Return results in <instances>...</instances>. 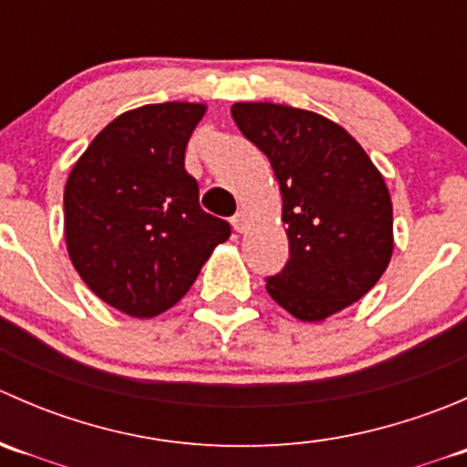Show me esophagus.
Masks as SVG:
<instances>
[{
    "instance_id": "34e87169",
    "label": "esophagus",
    "mask_w": 467,
    "mask_h": 467,
    "mask_svg": "<svg viewBox=\"0 0 467 467\" xmlns=\"http://www.w3.org/2000/svg\"><path fill=\"white\" fill-rule=\"evenodd\" d=\"M246 223H248L246 212H237V214L233 216V228L237 230V233H244V230H246Z\"/></svg>"
}]
</instances>
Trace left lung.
Listing matches in <instances>:
<instances>
[{
	"label": "left lung",
	"mask_w": 467,
	"mask_h": 467,
	"mask_svg": "<svg viewBox=\"0 0 467 467\" xmlns=\"http://www.w3.org/2000/svg\"><path fill=\"white\" fill-rule=\"evenodd\" d=\"M234 124L271 162L289 262L266 291L298 321H325L364 298L393 255V205L361 144L317 112L234 103Z\"/></svg>",
	"instance_id": "obj_1"
}]
</instances>
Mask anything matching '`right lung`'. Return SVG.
<instances>
[{
	"label": "right lung",
	"mask_w": 467,
	"mask_h": 467,
	"mask_svg": "<svg viewBox=\"0 0 467 467\" xmlns=\"http://www.w3.org/2000/svg\"><path fill=\"white\" fill-rule=\"evenodd\" d=\"M203 103L167 101L112 119L65 185V242L83 282L135 318L167 312L190 291L230 223L199 205L185 149Z\"/></svg>",
	"instance_id": "add662e5"
}]
</instances>
